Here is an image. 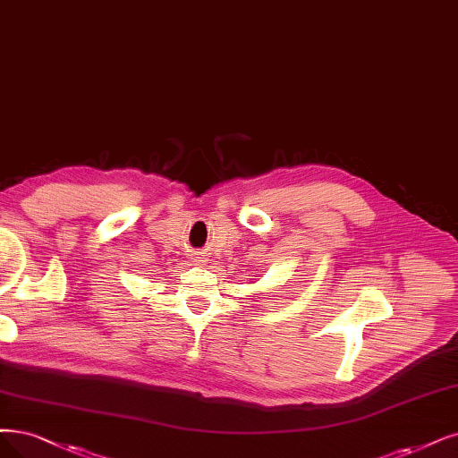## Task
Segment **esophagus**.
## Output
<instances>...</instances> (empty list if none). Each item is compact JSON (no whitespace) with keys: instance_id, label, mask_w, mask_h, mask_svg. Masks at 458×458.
Instances as JSON below:
<instances>
[{"instance_id":"34e87169","label":"esophagus","mask_w":458,"mask_h":458,"mask_svg":"<svg viewBox=\"0 0 458 458\" xmlns=\"http://www.w3.org/2000/svg\"><path fill=\"white\" fill-rule=\"evenodd\" d=\"M194 262H206V260H196V259H194Z\"/></svg>"}]
</instances>
